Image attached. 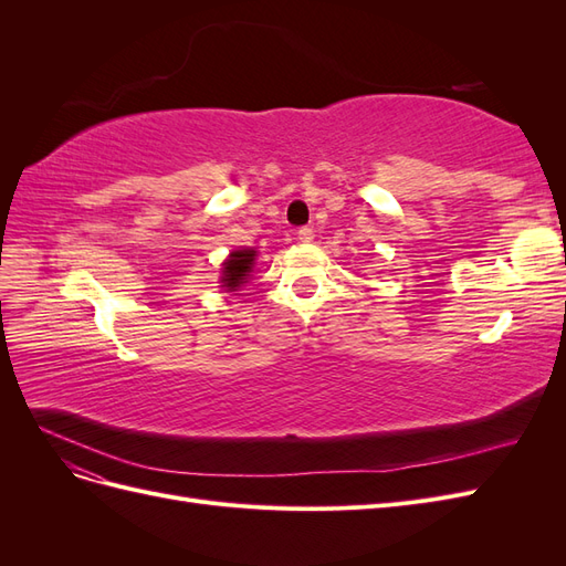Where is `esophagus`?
Listing matches in <instances>:
<instances>
[{"mask_svg":"<svg viewBox=\"0 0 566 566\" xmlns=\"http://www.w3.org/2000/svg\"><path fill=\"white\" fill-rule=\"evenodd\" d=\"M297 238L302 243H312L314 241V229L312 227H302L300 231H297Z\"/></svg>","mask_w":566,"mask_h":566,"instance_id":"obj_1","label":"esophagus"}]
</instances>
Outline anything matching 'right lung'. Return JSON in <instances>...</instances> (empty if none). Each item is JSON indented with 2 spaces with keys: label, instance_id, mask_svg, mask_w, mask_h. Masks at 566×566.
Returning a JSON list of instances; mask_svg holds the SVG:
<instances>
[{
  "label": "right lung",
  "instance_id": "add662e5",
  "mask_svg": "<svg viewBox=\"0 0 566 566\" xmlns=\"http://www.w3.org/2000/svg\"><path fill=\"white\" fill-rule=\"evenodd\" d=\"M254 262V250H238L231 252L229 260L224 262V276H221V283L229 290H235L241 283H245V276L252 269Z\"/></svg>",
  "mask_w": 566,
  "mask_h": 566
}]
</instances>
